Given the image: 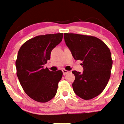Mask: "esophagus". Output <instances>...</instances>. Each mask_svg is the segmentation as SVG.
Wrapping results in <instances>:
<instances>
[{
  "label": "esophagus",
  "instance_id": "obj_1",
  "mask_svg": "<svg viewBox=\"0 0 124 124\" xmlns=\"http://www.w3.org/2000/svg\"><path fill=\"white\" fill-rule=\"evenodd\" d=\"M62 72H63V75H65V74H66L67 73H68L69 72V71H68V70H66L63 69V70H62Z\"/></svg>",
  "mask_w": 124,
  "mask_h": 124
}]
</instances>
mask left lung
Instances as JSON below:
<instances>
[{
	"instance_id": "obj_1",
	"label": "left lung",
	"mask_w": 124,
	"mask_h": 124,
	"mask_svg": "<svg viewBox=\"0 0 124 124\" xmlns=\"http://www.w3.org/2000/svg\"><path fill=\"white\" fill-rule=\"evenodd\" d=\"M64 39L76 60L83 61V73L72 71L74 92L85 100L102 93L111 74L113 61L110 49L103 41L91 36L64 33Z\"/></svg>"
}]
</instances>
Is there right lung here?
Returning a JSON list of instances; mask_svg holds the SVG:
<instances>
[{
    "label": "right lung",
    "mask_w": 124,
    "mask_h": 124,
    "mask_svg": "<svg viewBox=\"0 0 124 124\" xmlns=\"http://www.w3.org/2000/svg\"><path fill=\"white\" fill-rule=\"evenodd\" d=\"M62 38V33L38 36L19 48L16 61L17 75L23 91L34 101L45 103L55 96L63 73L43 67Z\"/></svg>",
    "instance_id": "1"
}]
</instances>
